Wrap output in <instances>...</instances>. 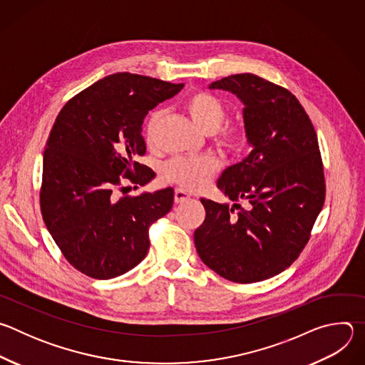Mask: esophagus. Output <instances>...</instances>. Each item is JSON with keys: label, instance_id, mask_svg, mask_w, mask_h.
<instances>
[{"label": "esophagus", "instance_id": "1", "mask_svg": "<svg viewBox=\"0 0 365 365\" xmlns=\"http://www.w3.org/2000/svg\"><path fill=\"white\" fill-rule=\"evenodd\" d=\"M189 195L185 192V190H182V189H176L175 190V202L176 203H185V202H187L189 200Z\"/></svg>", "mask_w": 365, "mask_h": 365}]
</instances>
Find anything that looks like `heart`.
I'll return each instance as SVG.
<instances>
[{"label": "heart", "mask_w": 365, "mask_h": 365, "mask_svg": "<svg viewBox=\"0 0 365 365\" xmlns=\"http://www.w3.org/2000/svg\"><path fill=\"white\" fill-rule=\"evenodd\" d=\"M186 111L195 124L205 133L211 134L214 141L225 148L235 150L245 138V127L240 121H224L225 103L210 92H195L186 101ZM162 110H154L145 121V140L153 144L158 133ZM220 170V162L212 155L202 158H175L163 165L162 179L178 185L186 190H200L210 185Z\"/></svg>", "instance_id": "obj_1"}]
</instances>
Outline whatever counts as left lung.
<instances>
[{"instance_id": "8db88e82", "label": "left lung", "mask_w": 365, "mask_h": 365, "mask_svg": "<svg viewBox=\"0 0 365 365\" xmlns=\"http://www.w3.org/2000/svg\"><path fill=\"white\" fill-rule=\"evenodd\" d=\"M235 93L252 145L218 179L230 206L200 199L206 217L195 231L202 262L235 283H255L286 270L300 255L325 202V176L314 124L286 88L252 73L212 82Z\"/></svg>"}]
</instances>
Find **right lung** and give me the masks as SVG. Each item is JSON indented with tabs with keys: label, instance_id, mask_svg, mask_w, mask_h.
Wrapping results in <instances>:
<instances>
[{
	"label": "right lung",
	"instance_id": "obj_1",
	"mask_svg": "<svg viewBox=\"0 0 365 365\" xmlns=\"http://www.w3.org/2000/svg\"><path fill=\"white\" fill-rule=\"evenodd\" d=\"M183 83L120 72L95 82L59 113L43 154L40 210L63 257L78 272L114 279L140 264L148 230L173 205V189L115 199L123 179L150 182L138 163L141 125L150 110ZM124 189V187H121Z\"/></svg>",
	"mask_w": 365,
	"mask_h": 365
}]
</instances>
